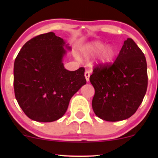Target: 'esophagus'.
Wrapping results in <instances>:
<instances>
[{
	"instance_id": "34e87169",
	"label": "esophagus",
	"mask_w": 158,
	"mask_h": 158,
	"mask_svg": "<svg viewBox=\"0 0 158 158\" xmlns=\"http://www.w3.org/2000/svg\"><path fill=\"white\" fill-rule=\"evenodd\" d=\"M85 79H86L87 81H89V77H90V71H89V70H86V71L85 72Z\"/></svg>"
}]
</instances>
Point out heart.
<instances>
[{
	"label": "heart",
	"instance_id": "1",
	"mask_svg": "<svg viewBox=\"0 0 158 158\" xmlns=\"http://www.w3.org/2000/svg\"><path fill=\"white\" fill-rule=\"evenodd\" d=\"M81 52L85 58H90L99 53V61L103 64L109 63L114 59L117 50L113 46L106 48V44L100 41H92L85 44L81 49Z\"/></svg>",
	"mask_w": 158,
	"mask_h": 158
}]
</instances>
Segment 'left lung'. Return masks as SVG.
<instances>
[{"label": "left lung", "mask_w": 158, "mask_h": 158, "mask_svg": "<svg viewBox=\"0 0 158 158\" xmlns=\"http://www.w3.org/2000/svg\"><path fill=\"white\" fill-rule=\"evenodd\" d=\"M90 81L95 89L92 108L98 117L109 122L129 118L147 90L146 57L133 40L127 39L113 64L94 67Z\"/></svg>", "instance_id": "obj_1"}]
</instances>
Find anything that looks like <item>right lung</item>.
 Segmentation results:
<instances>
[{"label":"right lung","mask_w":158,"mask_h":158,"mask_svg":"<svg viewBox=\"0 0 158 158\" xmlns=\"http://www.w3.org/2000/svg\"><path fill=\"white\" fill-rule=\"evenodd\" d=\"M61 38L52 32L37 35L21 48L14 63V90L19 106L29 118L53 122L61 118L70 99L86 84L85 68H64L66 54Z\"/></svg>","instance_id":"1"}]
</instances>
